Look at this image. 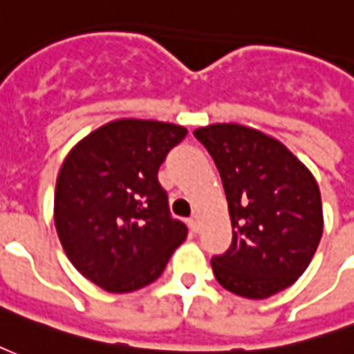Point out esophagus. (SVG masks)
<instances>
[{
	"instance_id": "1",
	"label": "esophagus",
	"mask_w": 354,
	"mask_h": 354,
	"mask_svg": "<svg viewBox=\"0 0 354 354\" xmlns=\"http://www.w3.org/2000/svg\"><path fill=\"white\" fill-rule=\"evenodd\" d=\"M187 223H189L191 232H193V234H197L198 229H201V219H198L197 214H193V216H191L189 219H187Z\"/></svg>"
}]
</instances>
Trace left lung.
<instances>
[{"mask_svg": "<svg viewBox=\"0 0 354 354\" xmlns=\"http://www.w3.org/2000/svg\"><path fill=\"white\" fill-rule=\"evenodd\" d=\"M193 135L219 170L232 223L230 248L212 257L216 279L253 300L287 289L323 234L315 178L283 144L251 127L214 124Z\"/></svg>", "mask_w": 354, "mask_h": 354, "instance_id": "obj_1", "label": "left lung"}]
</instances>
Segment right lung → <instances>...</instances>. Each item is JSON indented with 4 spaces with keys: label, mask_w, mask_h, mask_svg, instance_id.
<instances>
[{
    "label": "right lung",
    "mask_w": 354,
    "mask_h": 354,
    "mask_svg": "<svg viewBox=\"0 0 354 354\" xmlns=\"http://www.w3.org/2000/svg\"><path fill=\"white\" fill-rule=\"evenodd\" d=\"M182 125L118 120L69 151L57 174L54 221L67 257L109 292L142 289L161 276L187 227L157 180Z\"/></svg>",
    "instance_id": "1"
}]
</instances>
